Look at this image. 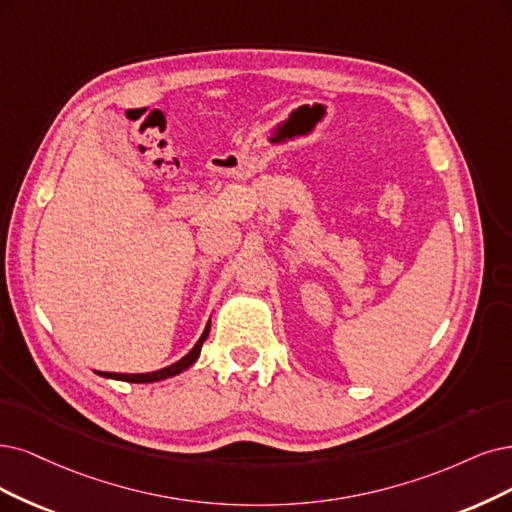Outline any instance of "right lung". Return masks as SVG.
<instances>
[{
    "mask_svg": "<svg viewBox=\"0 0 512 512\" xmlns=\"http://www.w3.org/2000/svg\"><path fill=\"white\" fill-rule=\"evenodd\" d=\"M208 331H211V320L206 323V329L204 333L200 335V339L196 342V346L189 350L181 361L168 365L164 369H158V371H151V373H107V371H97L101 377H109V380H120V382H130V384H151V382H160V380H166V377H173V375H179L183 373L185 369L192 367L198 356H200V350H202V344L206 342L208 337Z\"/></svg>",
    "mask_w": 512,
    "mask_h": 512,
    "instance_id": "1",
    "label": "right lung"
}]
</instances>
